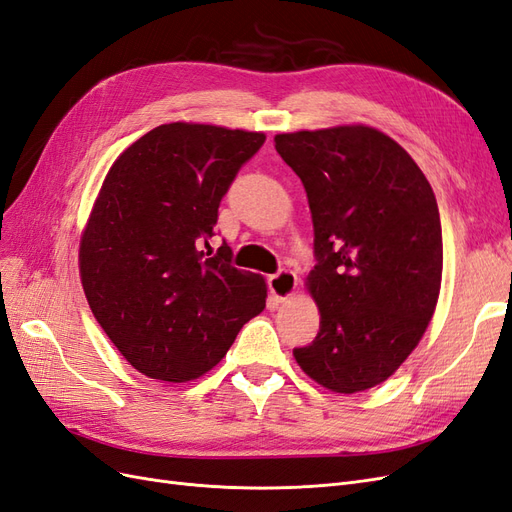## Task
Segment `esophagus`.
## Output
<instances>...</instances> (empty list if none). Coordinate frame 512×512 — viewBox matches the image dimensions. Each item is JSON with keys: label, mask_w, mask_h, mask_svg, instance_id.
<instances>
[{"label": "esophagus", "mask_w": 512, "mask_h": 512, "mask_svg": "<svg viewBox=\"0 0 512 512\" xmlns=\"http://www.w3.org/2000/svg\"><path fill=\"white\" fill-rule=\"evenodd\" d=\"M297 284H299L297 275L288 269L277 271L275 275L269 277V290L277 301H288L294 294V290H297Z\"/></svg>", "instance_id": "1"}]
</instances>
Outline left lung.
Returning a JSON list of instances; mask_svg holds the SVG:
<instances>
[{
  "label": "left lung",
  "mask_w": 512,
  "mask_h": 512,
  "mask_svg": "<svg viewBox=\"0 0 512 512\" xmlns=\"http://www.w3.org/2000/svg\"><path fill=\"white\" fill-rule=\"evenodd\" d=\"M314 222L307 286L320 331L292 354L335 393L371 389L421 342L442 282V226L423 170L367 126L277 134Z\"/></svg>",
  "instance_id": "left-lung-1"
}]
</instances>
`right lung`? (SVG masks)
I'll list each match as a JSON object with an SVG mask.
<instances>
[{
	"mask_svg": "<svg viewBox=\"0 0 512 512\" xmlns=\"http://www.w3.org/2000/svg\"><path fill=\"white\" fill-rule=\"evenodd\" d=\"M262 132L164 123L108 170L81 237V282L100 327L134 369L188 382L218 365L267 284L209 256L218 209Z\"/></svg>",
	"mask_w": 512,
	"mask_h": 512,
	"instance_id": "right-lung-1",
	"label": "right lung"
}]
</instances>
